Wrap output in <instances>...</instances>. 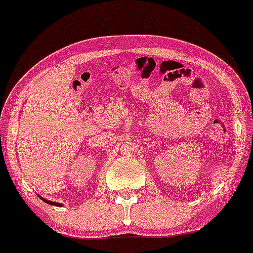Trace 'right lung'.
Masks as SVG:
<instances>
[{
    "label": "right lung",
    "instance_id": "right-lung-1",
    "mask_svg": "<svg viewBox=\"0 0 253 253\" xmlns=\"http://www.w3.org/2000/svg\"><path fill=\"white\" fill-rule=\"evenodd\" d=\"M42 201H45V202L48 203V205H52V206H57V207H61V203H56V202H51V201H47V200H44V198H42Z\"/></svg>",
    "mask_w": 253,
    "mask_h": 253
}]
</instances>
